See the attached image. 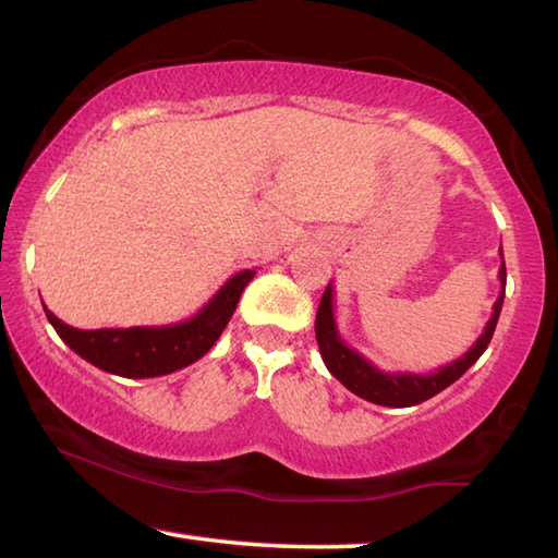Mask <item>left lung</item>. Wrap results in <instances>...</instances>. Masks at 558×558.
Returning <instances> with one entry per match:
<instances>
[{
    "label": "left lung",
    "mask_w": 558,
    "mask_h": 558,
    "mask_svg": "<svg viewBox=\"0 0 558 558\" xmlns=\"http://www.w3.org/2000/svg\"><path fill=\"white\" fill-rule=\"evenodd\" d=\"M500 295L495 300L493 314L488 324L478 339H475L473 347L463 353L461 359H456L447 366H441L432 373H388L373 366L368 359H363L356 349H351L347 341L341 339L337 317H333V288L331 282L324 290L317 319H314V333H317L319 353L324 359V366L339 383L347 385V388L359 395V398L383 404V408H412V404H420L424 400L434 398V395L449 388L451 383L459 380L465 371H469L475 361L483 356V351L488 349L493 339L495 324H498L502 300H505V282H508V272H505V258L500 248Z\"/></svg>",
    "instance_id": "left-lung-1"
}]
</instances>
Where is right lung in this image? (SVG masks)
<instances>
[{
    "mask_svg": "<svg viewBox=\"0 0 558 558\" xmlns=\"http://www.w3.org/2000/svg\"><path fill=\"white\" fill-rule=\"evenodd\" d=\"M253 276L256 270H239L197 314L166 327L75 329L44 310L58 337L80 359L121 378H158L199 361L215 347Z\"/></svg>",
    "mask_w": 558,
    "mask_h": 558,
    "instance_id": "obj_1",
    "label": "right lung"
}]
</instances>
